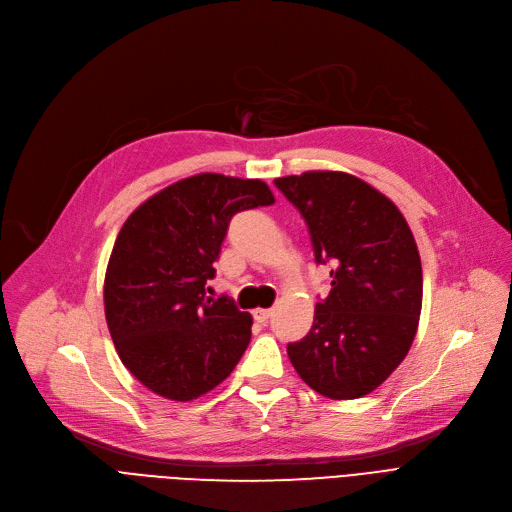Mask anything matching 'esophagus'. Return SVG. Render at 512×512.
Listing matches in <instances>:
<instances>
[{
    "instance_id": "obj_1",
    "label": "esophagus",
    "mask_w": 512,
    "mask_h": 512,
    "mask_svg": "<svg viewBox=\"0 0 512 512\" xmlns=\"http://www.w3.org/2000/svg\"><path fill=\"white\" fill-rule=\"evenodd\" d=\"M253 317L259 321V324H265V321L272 317V309H261V307H259V309L253 311Z\"/></svg>"
}]
</instances>
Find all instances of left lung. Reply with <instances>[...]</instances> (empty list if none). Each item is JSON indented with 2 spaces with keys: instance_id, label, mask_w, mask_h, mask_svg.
I'll return each instance as SVG.
<instances>
[{
  "instance_id": "8db88e82",
  "label": "left lung",
  "mask_w": 512,
  "mask_h": 512,
  "mask_svg": "<svg viewBox=\"0 0 512 512\" xmlns=\"http://www.w3.org/2000/svg\"><path fill=\"white\" fill-rule=\"evenodd\" d=\"M274 184L305 218L315 261L332 263V290L288 359L321 396L361 398L388 380L417 334L423 274L413 232L386 195L346 172Z\"/></svg>"
}]
</instances>
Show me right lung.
<instances>
[{
  "mask_svg": "<svg viewBox=\"0 0 512 512\" xmlns=\"http://www.w3.org/2000/svg\"><path fill=\"white\" fill-rule=\"evenodd\" d=\"M276 199L261 180L197 174L134 209L110 255L105 319L124 367L151 392L186 402L222 384L253 317L205 297L232 215Z\"/></svg>",
  "mask_w": 512,
  "mask_h": 512,
  "instance_id": "1",
  "label": "right lung"
}]
</instances>
